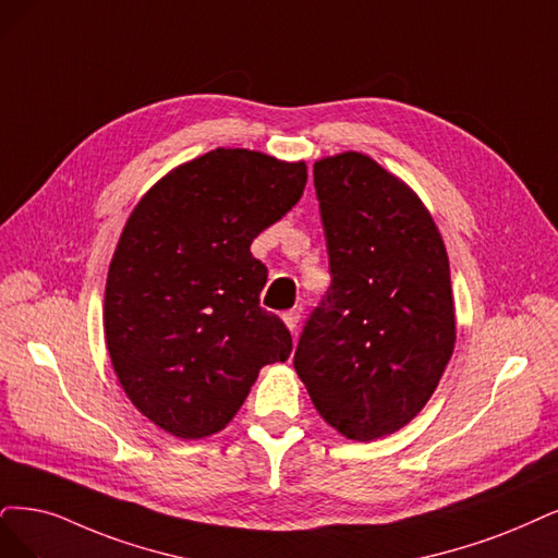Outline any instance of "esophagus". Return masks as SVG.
<instances>
[{
  "label": "esophagus",
  "instance_id": "34e87169",
  "mask_svg": "<svg viewBox=\"0 0 558 558\" xmlns=\"http://www.w3.org/2000/svg\"><path fill=\"white\" fill-rule=\"evenodd\" d=\"M282 322H284V326L290 328V331L294 333V331H296V326H299V322H301V315H299L296 311H287V313H282Z\"/></svg>",
  "mask_w": 558,
  "mask_h": 558
}]
</instances>
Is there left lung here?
Listing matches in <instances>:
<instances>
[{
  "instance_id": "left-lung-1",
  "label": "left lung",
  "mask_w": 558,
  "mask_h": 558,
  "mask_svg": "<svg viewBox=\"0 0 558 558\" xmlns=\"http://www.w3.org/2000/svg\"><path fill=\"white\" fill-rule=\"evenodd\" d=\"M315 191L331 287L294 367L328 425L373 441L418 416L456 349L446 245L421 197L365 154L317 160Z\"/></svg>"
}]
</instances>
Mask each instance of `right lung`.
Masks as SVG:
<instances>
[{"label":"right lung","mask_w":558,"mask_h":558,"mask_svg":"<svg viewBox=\"0 0 558 558\" xmlns=\"http://www.w3.org/2000/svg\"><path fill=\"white\" fill-rule=\"evenodd\" d=\"M303 160L214 149L147 191L119 236L102 328L123 393L179 439L216 435L259 369L292 354L259 307L266 266L251 243L301 199Z\"/></svg>","instance_id":"obj_1"}]
</instances>
